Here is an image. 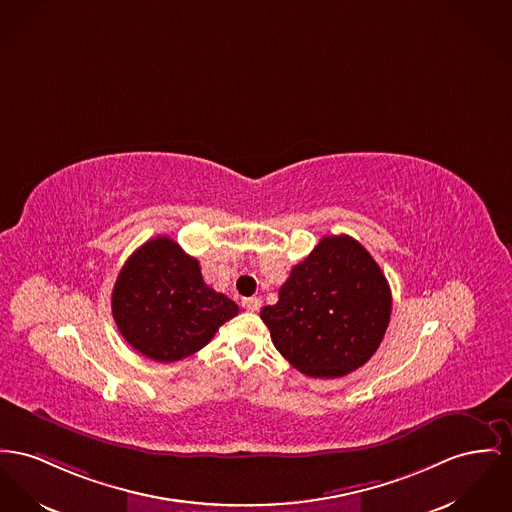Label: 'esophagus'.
I'll use <instances>...</instances> for the list:
<instances>
[{
  "instance_id": "esophagus-1",
  "label": "esophagus",
  "mask_w": 512,
  "mask_h": 512,
  "mask_svg": "<svg viewBox=\"0 0 512 512\" xmlns=\"http://www.w3.org/2000/svg\"><path fill=\"white\" fill-rule=\"evenodd\" d=\"M242 307L250 310V312H256L262 307V301L258 297H248V299H242Z\"/></svg>"
}]
</instances>
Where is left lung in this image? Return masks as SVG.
<instances>
[{
  "label": "left lung",
  "mask_w": 512,
  "mask_h": 512,
  "mask_svg": "<svg viewBox=\"0 0 512 512\" xmlns=\"http://www.w3.org/2000/svg\"><path fill=\"white\" fill-rule=\"evenodd\" d=\"M392 312L390 285L357 240L324 237L262 308L275 349L303 375L338 378L375 355Z\"/></svg>",
  "instance_id": "1"
}]
</instances>
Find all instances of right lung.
Returning a JSON list of instances; mask_svg holds the SVG:
<instances>
[{
	"label": "right lung",
	"mask_w": 512,
	"mask_h": 512,
	"mask_svg": "<svg viewBox=\"0 0 512 512\" xmlns=\"http://www.w3.org/2000/svg\"><path fill=\"white\" fill-rule=\"evenodd\" d=\"M237 314L229 297L205 285L200 262L169 237L139 246L112 289V316L122 338L159 363L200 351Z\"/></svg>",
	"instance_id": "obj_1"
}]
</instances>
